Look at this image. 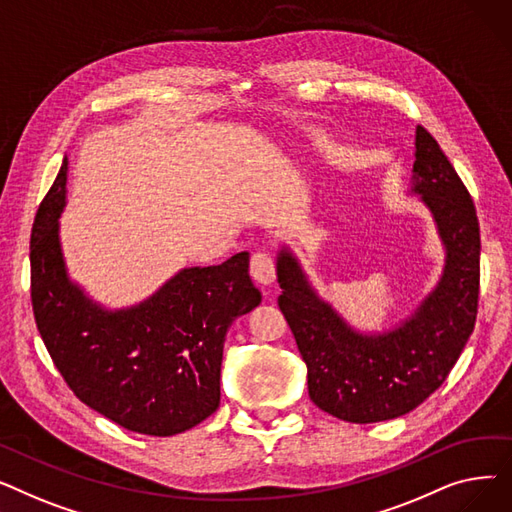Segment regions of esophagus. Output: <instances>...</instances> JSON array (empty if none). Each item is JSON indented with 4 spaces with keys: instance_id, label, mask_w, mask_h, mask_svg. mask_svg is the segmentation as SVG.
<instances>
[{
    "instance_id": "34e87169",
    "label": "esophagus",
    "mask_w": 512,
    "mask_h": 512,
    "mask_svg": "<svg viewBox=\"0 0 512 512\" xmlns=\"http://www.w3.org/2000/svg\"><path fill=\"white\" fill-rule=\"evenodd\" d=\"M251 276L261 286H270L276 282V263L270 253L259 251L251 257Z\"/></svg>"
}]
</instances>
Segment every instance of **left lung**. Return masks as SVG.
<instances>
[{"instance_id": "left-lung-1", "label": "left lung", "mask_w": 512, "mask_h": 512, "mask_svg": "<svg viewBox=\"0 0 512 512\" xmlns=\"http://www.w3.org/2000/svg\"><path fill=\"white\" fill-rule=\"evenodd\" d=\"M411 193L432 213L446 257L434 290L390 330L353 328L319 297L290 247L278 251V305L307 363L309 396L342 421H388L419 407L448 378L475 328L479 222L463 180L423 126L415 130Z\"/></svg>"}]
</instances>
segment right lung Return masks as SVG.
I'll list each match as a JSON object with an SVG mask.
<instances>
[{"instance_id": "1", "label": "right lung", "mask_w": 512, "mask_h": 512, "mask_svg": "<svg viewBox=\"0 0 512 512\" xmlns=\"http://www.w3.org/2000/svg\"><path fill=\"white\" fill-rule=\"evenodd\" d=\"M68 157L31 234V299L39 334L72 392L124 429L174 436L220 407L226 332L261 303L249 253L184 267L149 299L107 309L72 282L60 240Z\"/></svg>"}]
</instances>
